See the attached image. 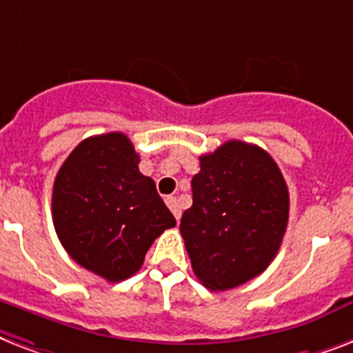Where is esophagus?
I'll return each mask as SVG.
<instances>
[{
  "mask_svg": "<svg viewBox=\"0 0 353 353\" xmlns=\"http://www.w3.org/2000/svg\"><path fill=\"white\" fill-rule=\"evenodd\" d=\"M165 204H168V208L171 210V213L174 215V219L176 221H180V205H179V200L174 199V196H168L165 199Z\"/></svg>",
  "mask_w": 353,
  "mask_h": 353,
  "instance_id": "obj_1",
  "label": "esophagus"
}]
</instances>
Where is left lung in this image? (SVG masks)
<instances>
[{
    "mask_svg": "<svg viewBox=\"0 0 353 353\" xmlns=\"http://www.w3.org/2000/svg\"><path fill=\"white\" fill-rule=\"evenodd\" d=\"M191 190L180 233L200 283L224 292L261 275L288 225V185L275 160L259 145L230 140L200 157Z\"/></svg>",
    "mask_w": 353,
    "mask_h": 353,
    "instance_id": "1",
    "label": "left lung"
}]
</instances>
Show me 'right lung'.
<instances>
[{
    "instance_id": "obj_1",
    "label": "right lung",
    "mask_w": 353,
    "mask_h": 353,
    "mask_svg": "<svg viewBox=\"0 0 353 353\" xmlns=\"http://www.w3.org/2000/svg\"><path fill=\"white\" fill-rule=\"evenodd\" d=\"M138 162L123 132L85 138L61 163L52 188V222L61 246L109 283L134 275L154 239L176 225Z\"/></svg>"
}]
</instances>
